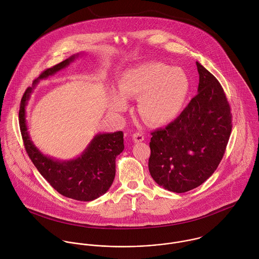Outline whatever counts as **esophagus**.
<instances>
[{"label":"esophagus","mask_w":259,"mask_h":259,"mask_svg":"<svg viewBox=\"0 0 259 259\" xmlns=\"http://www.w3.org/2000/svg\"><path fill=\"white\" fill-rule=\"evenodd\" d=\"M132 138H133V141H134V142H136V143H138V142H142V141L144 140V134H143V133H141V132H136V133H134V134H133Z\"/></svg>","instance_id":"1"}]
</instances>
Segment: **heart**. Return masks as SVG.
<instances>
[{
  "mask_svg": "<svg viewBox=\"0 0 259 259\" xmlns=\"http://www.w3.org/2000/svg\"><path fill=\"white\" fill-rule=\"evenodd\" d=\"M118 90L121 96H114L113 111L123 112L128 105L126 99L140 97L141 116L148 123L160 126L172 122L181 113L190 91V80L181 68L148 62L125 71Z\"/></svg>",
  "mask_w": 259,
  "mask_h": 259,
  "instance_id": "obj_1",
  "label": "heart"
}]
</instances>
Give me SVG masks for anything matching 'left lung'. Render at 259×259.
<instances>
[{
    "instance_id": "obj_1",
    "label": "left lung",
    "mask_w": 259,
    "mask_h": 259,
    "mask_svg": "<svg viewBox=\"0 0 259 259\" xmlns=\"http://www.w3.org/2000/svg\"><path fill=\"white\" fill-rule=\"evenodd\" d=\"M198 94L163 129L151 133L149 172L163 188L183 193L205 182L224 155L230 106L218 80L198 62Z\"/></svg>"
}]
</instances>
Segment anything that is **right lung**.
<instances>
[{"instance_id":"obj_1","label":"right lung","mask_w":259,"mask_h":259,"mask_svg":"<svg viewBox=\"0 0 259 259\" xmlns=\"http://www.w3.org/2000/svg\"><path fill=\"white\" fill-rule=\"evenodd\" d=\"M78 56L79 54L73 55L43 71L33 82V86L27 88L21 100L19 123L28 156L53 188L68 198L92 201L106 193L113 183L116 173V157L124 150L123 132L97 134L79 157L60 161L39 151L30 139L26 124V105L39 80L46 79L64 69Z\"/></svg>"}]
</instances>
